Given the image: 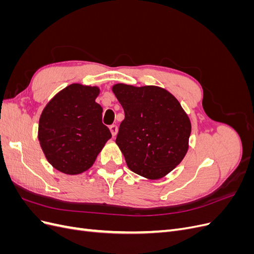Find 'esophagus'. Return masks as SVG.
I'll return each mask as SVG.
<instances>
[{"instance_id": "obj_1", "label": "esophagus", "mask_w": 254, "mask_h": 254, "mask_svg": "<svg viewBox=\"0 0 254 254\" xmlns=\"http://www.w3.org/2000/svg\"><path fill=\"white\" fill-rule=\"evenodd\" d=\"M109 129H110V132H111L112 136L117 135V133H118V126H117V125H111V126L109 127Z\"/></svg>"}]
</instances>
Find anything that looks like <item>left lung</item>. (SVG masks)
I'll return each mask as SVG.
<instances>
[{"label":"left lung","mask_w":254,"mask_h":254,"mask_svg":"<svg viewBox=\"0 0 254 254\" xmlns=\"http://www.w3.org/2000/svg\"><path fill=\"white\" fill-rule=\"evenodd\" d=\"M112 91L125 113L115 143L128 167L145 178H162L189 149L188 114L174 95L160 87L118 83Z\"/></svg>","instance_id":"left-lung-1"}]
</instances>
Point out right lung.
<instances>
[{
  "mask_svg": "<svg viewBox=\"0 0 254 254\" xmlns=\"http://www.w3.org/2000/svg\"><path fill=\"white\" fill-rule=\"evenodd\" d=\"M97 87L73 83L45 106L38 139L50 164L66 175H77L93 165L111 137L102 122L103 108L95 102Z\"/></svg>",
  "mask_w": 254,
  "mask_h": 254,
  "instance_id": "right-lung-1",
  "label": "right lung"
}]
</instances>
